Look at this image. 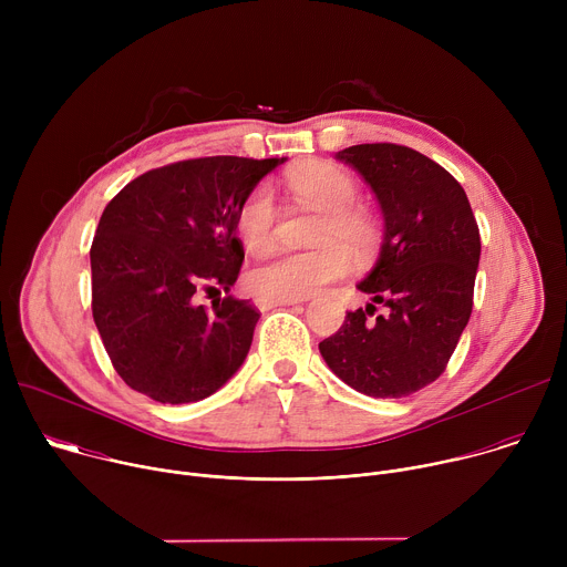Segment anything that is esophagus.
<instances>
[{
    "instance_id": "esophagus-1",
    "label": "esophagus",
    "mask_w": 567,
    "mask_h": 567,
    "mask_svg": "<svg viewBox=\"0 0 567 567\" xmlns=\"http://www.w3.org/2000/svg\"><path fill=\"white\" fill-rule=\"evenodd\" d=\"M302 302V298H258L256 305L265 311V309H271V307H280V305H298Z\"/></svg>"
}]
</instances>
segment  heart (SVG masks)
<instances>
[{
	"instance_id": "1",
	"label": "heart",
	"mask_w": 567,
	"mask_h": 567,
	"mask_svg": "<svg viewBox=\"0 0 567 567\" xmlns=\"http://www.w3.org/2000/svg\"><path fill=\"white\" fill-rule=\"evenodd\" d=\"M287 186L307 208L318 210L307 251H289L249 271L247 285L260 298H307L350 267V251L359 258L374 251L379 219L361 202L357 179L330 161H311L289 173ZM235 226L241 245L254 256L267 254L276 241L278 206L267 184H258L239 202Z\"/></svg>"
}]
</instances>
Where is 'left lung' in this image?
I'll return each mask as SVG.
<instances>
[{
    "label": "left lung",
    "mask_w": 567,
    "mask_h": 567,
    "mask_svg": "<svg viewBox=\"0 0 567 567\" xmlns=\"http://www.w3.org/2000/svg\"><path fill=\"white\" fill-rule=\"evenodd\" d=\"M379 199L385 235L377 267L359 285L383 302L348 311L318 350L348 385L381 399L433 383L466 328L480 262V228L464 188L433 158L396 143L337 154Z\"/></svg>",
    "instance_id": "1"
}]
</instances>
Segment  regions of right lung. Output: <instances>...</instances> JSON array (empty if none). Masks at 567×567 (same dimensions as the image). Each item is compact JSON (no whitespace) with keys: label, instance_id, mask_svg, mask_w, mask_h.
<instances>
[{"label":"right lung","instance_id":"add662e5","mask_svg":"<svg viewBox=\"0 0 567 567\" xmlns=\"http://www.w3.org/2000/svg\"><path fill=\"white\" fill-rule=\"evenodd\" d=\"M285 158L202 156L147 171L103 210L92 313L118 377L158 403L199 401L247 359L260 311L228 291L245 262L239 202Z\"/></svg>","mask_w":567,"mask_h":567}]
</instances>
